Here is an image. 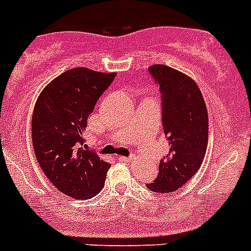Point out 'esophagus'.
Masks as SVG:
<instances>
[{"mask_svg":"<svg viewBox=\"0 0 251 251\" xmlns=\"http://www.w3.org/2000/svg\"><path fill=\"white\" fill-rule=\"evenodd\" d=\"M134 158H135V156H134V154H131V156H120L119 160L120 161H127V162H129V161L134 160Z\"/></svg>","mask_w":251,"mask_h":251,"instance_id":"34e87169","label":"esophagus"}]
</instances>
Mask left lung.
I'll return each instance as SVG.
<instances>
[{"instance_id": "obj_1", "label": "left lung", "mask_w": 251, "mask_h": 251, "mask_svg": "<svg viewBox=\"0 0 251 251\" xmlns=\"http://www.w3.org/2000/svg\"><path fill=\"white\" fill-rule=\"evenodd\" d=\"M148 71L161 93L162 127L170 148L160 161L157 178L147 188L170 193L188 182L202 164L209 138L207 109L191 77L162 64Z\"/></svg>"}]
</instances>
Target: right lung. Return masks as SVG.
<instances>
[{
  "instance_id": "right-lung-1",
  "label": "right lung",
  "mask_w": 251,
  "mask_h": 251,
  "mask_svg": "<svg viewBox=\"0 0 251 251\" xmlns=\"http://www.w3.org/2000/svg\"><path fill=\"white\" fill-rule=\"evenodd\" d=\"M116 73L73 68L40 94L32 116V142L46 178L73 199H90L104 185L111 164L83 148L87 117Z\"/></svg>"
}]
</instances>
